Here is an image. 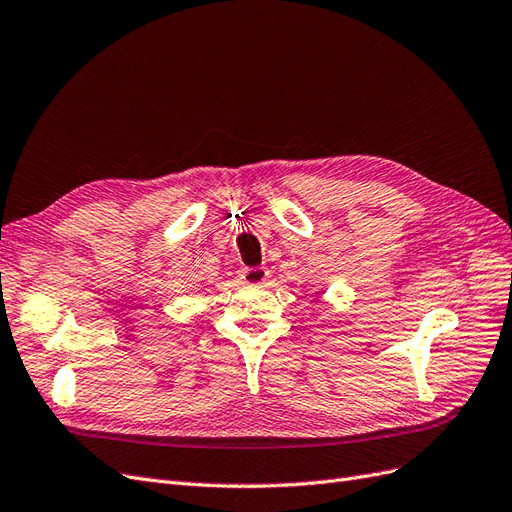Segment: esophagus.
I'll return each mask as SVG.
<instances>
[{
    "instance_id": "34e87169",
    "label": "esophagus",
    "mask_w": 512,
    "mask_h": 512,
    "mask_svg": "<svg viewBox=\"0 0 512 512\" xmlns=\"http://www.w3.org/2000/svg\"><path fill=\"white\" fill-rule=\"evenodd\" d=\"M240 278L244 285H263L270 278V272L266 268H244Z\"/></svg>"
}]
</instances>
